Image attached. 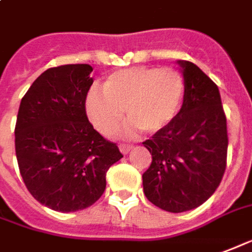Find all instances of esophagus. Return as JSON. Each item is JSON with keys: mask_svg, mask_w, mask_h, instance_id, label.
<instances>
[{"mask_svg": "<svg viewBox=\"0 0 252 252\" xmlns=\"http://www.w3.org/2000/svg\"><path fill=\"white\" fill-rule=\"evenodd\" d=\"M131 149H133V145H126V144L119 145V150H121L124 154H127Z\"/></svg>", "mask_w": 252, "mask_h": 252, "instance_id": "34e87169", "label": "esophagus"}]
</instances>
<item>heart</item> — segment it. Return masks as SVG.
I'll use <instances>...</instances> for the list:
<instances>
[{"label":"heart","mask_w":252,"mask_h":252,"mask_svg":"<svg viewBox=\"0 0 252 252\" xmlns=\"http://www.w3.org/2000/svg\"><path fill=\"white\" fill-rule=\"evenodd\" d=\"M187 83L179 69L170 67H131L111 73L103 93L90 90L86 114L104 137L117 133L125 121V110L133 130L156 134L176 122L183 111Z\"/></svg>","instance_id":"1"}]
</instances>
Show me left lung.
<instances>
[{"instance_id": "1", "label": "left lung", "mask_w": 252, "mask_h": 252, "mask_svg": "<svg viewBox=\"0 0 252 252\" xmlns=\"http://www.w3.org/2000/svg\"><path fill=\"white\" fill-rule=\"evenodd\" d=\"M187 96L173 125L144 146L152 164L142 174L144 193L156 207L179 214L214 194L227 166V119L218 86L190 62L179 60Z\"/></svg>"}]
</instances>
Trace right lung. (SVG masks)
Instances as JSON below:
<instances>
[{"mask_svg":"<svg viewBox=\"0 0 252 252\" xmlns=\"http://www.w3.org/2000/svg\"><path fill=\"white\" fill-rule=\"evenodd\" d=\"M91 71L88 64L44 71L21 99L14 128L25 187L38 203L65 214L100 199L107 170L124 157L87 118Z\"/></svg>","mask_w":252,"mask_h":252,"instance_id":"1","label":"right lung"}]
</instances>
